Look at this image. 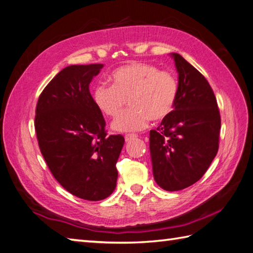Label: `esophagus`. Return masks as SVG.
Wrapping results in <instances>:
<instances>
[{
	"mask_svg": "<svg viewBox=\"0 0 253 253\" xmlns=\"http://www.w3.org/2000/svg\"><path fill=\"white\" fill-rule=\"evenodd\" d=\"M137 136H138V135H136V134H127V135H125V140L126 141H129L130 139L137 138Z\"/></svg>",
	"mask_w": 253,
	"mask_h": 253,
	"instance_id": "34e87169",
	"label": "esophagus"
}]
</instances>
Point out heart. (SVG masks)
I'll return each mask as SVG.
<instances>
[{"instance_id": "obj_1", "label": "heart", "mask_w": 253, "mask_h": 253, "mask_svg": "<svg viewBox=\"0 0 253 253\" xmlns=\"http://www.w3.org/2000/svg\"><path fill=\"white\" fill-rule=\"evenodd\" d=\"M112 86L99 84L93 100L100 112L116 117L128 99L130 108L112 124L116 131L140 130L148 124L162 121L172 112L178 95V83L171 73L159 71L147 63H130L115 70Z\"/></svg>"}]
</instances>
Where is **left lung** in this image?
Returning <instances> with one entry per match:
<instances>
[{"mask_svg": "<svg viewBox=\"0 0 253 253\" xmlns=\"http://www.w3.org/2000/svg\"><path fill=\"white\" fill-rule=\"evenodd\" d=\"M178 72L173 111L149 132L155 181L167 191L194 185L218 153L221 119L205 76L181 55L171 53Z\"/></svg>", "mask_w": 253, "mask_h": 253, "instance_id": "1", "label": "left lung"}]
</instances>
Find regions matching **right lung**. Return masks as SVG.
<instances>
[{"instance_id": "right-lung-1", "label": "right lung", "mask_w": 253, "mask_h": 253, "mask_svg": "<svg viewBox=\"0 0 253 253\" xmlns=\"http://www.w3.org/2000/svg\"><path fill=\"white\" fill-rule=\"evenodd\" d=\"M103 64L71 65L40 95L35 131L54 178L81 199L98 201L116 188V163L125 139L107 136L105 119L89 93Z\"/></svg>"}]
</instances>
